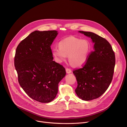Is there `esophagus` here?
Returning <instances> with one entry per match:
<instances>
[{"mask_svg": "<svg viewBox=\"0 0 127 127\" xmlns=\"http://www.w3.org/2000/svg\"><path fill=\"white\" fill-rule=\"evenodd\" d=\"M66 72L67 73H70L71 72V70L69 68H66Z\"/></svg>", "mask_w": 127, "mask_h": 127, "instance_id": "34e87169", "label": "esophagus"}]
</instances>
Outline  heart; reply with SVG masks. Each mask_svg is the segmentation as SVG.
I'll use <instances>...</instances> for the list:
<instances>
[{
  "label": "heart",
  "instance_id": "obj_1",
  "mask_svg": "<svg viewBox=\"0 0 127 127\" xmlns=\"http://www.w3.org/2000/svg\"><path fill=\"white\" fill-rule=\"evenodd\" d=\"M59 48L52 49V55L58 63L66 60L68 56L69 63L73 67L83 66L87 62L91 51V46L86 40H81L74 36H70L61 40Z\"/></svg>",
  "mask_w": 127,
  "mask_h": 127
}]
</instances>
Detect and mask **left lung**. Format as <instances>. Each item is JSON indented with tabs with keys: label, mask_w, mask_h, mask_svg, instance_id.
<instances>
[{
	"label": "left lung",
	"mask_w": 127,
	"mask_h": 127,
	"mask_svg": "<svg viewBox=\"0 0 127 127\" xmlns=\"http://www.w3.org/2000/svg\"><path fill=\"white\" fill-rule=\"evenodd\" d=\"M78 32L91 39L94 50L83 68L73 71L78 82L75 91L82 100H91L104 94L111 84L115 63V54L105 39L92 32Z\"/></svg>",
	"instance_id": "8db88e82"
}]
</instances>
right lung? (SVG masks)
I'll use <instances>...</instances> for the list:
<instances>
[{
  "label": "right lung",
  "mask_w": 127,
  "mask_h": 127,
  "mask_svg": "<svg viewBox=\"0 0 127 127\" xmlns=\"http://www.w3.org/2000/svg\"><path fill=\"white\" fill-rule=\"evenodd\" d=\"M58 34L57 31H35L16 48L14 65L20 85L31 98L40 103L55 99L58 84L66 75L63 66L53 61L50 46Z\"/></svg>",
  "instance_id": "1"
}]
</instances>
